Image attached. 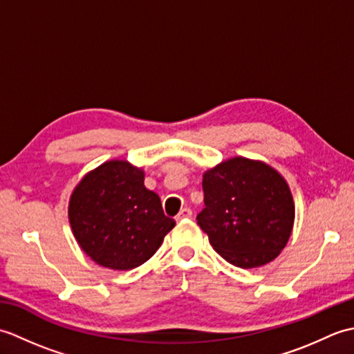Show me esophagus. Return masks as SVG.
<instances>
[{"label": "esophagus", "instance_id": "obj_1", "mask_svg": "<svg viewBox=\"0 0 354 354\" xmlns=\"http://www.w3.org/2000/svg\"><path fill=\"white\" fill-rule=\"evenodd\" d=\"M192 209L190 208H183L181 209V212H179L178 213V216H176V221H184V219H190V217H192Z\"/></svg>", "mask_w": 354, "mask_h": 354}]
</instances>
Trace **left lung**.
<instances>
[{"label": "left lung", "instance_id": "obj_1", "mask_svg": "<svg viewBox=\"0 0 354 354\" xmlns=\"http://www.w3.org/2000/svg\"><path fill=\"white\" fill-rule=\"evenodd\" d=\"M205 208L196 221L231 265L259 268L278 257L295 221L286 179L266 162L234 156L202 178Z\"/></svg>", "mask_w": 354, "mask_h": 354}]
</instances>
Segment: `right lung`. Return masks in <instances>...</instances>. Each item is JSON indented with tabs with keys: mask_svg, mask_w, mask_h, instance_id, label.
Returning <instances> with one entry per match:
<instances>
[{
	"mask_svg": "<svg viewBox=\"0 0 354 354\" xmlns=\"http://www.w3.org/2000/svg\"><path fill=\"white\" fill-rule=\"evenodd\" d=\"M68 219L88 257L114 270L147 261L175 227L160 196L145 187V171L124 160L86 173L71 194Z\"/></svg>",
	"mask_w": 354,
	"mask_h": 354,
	"instance_id": "right-lung-1",
	"label": "right lung"
}]
</instances>
